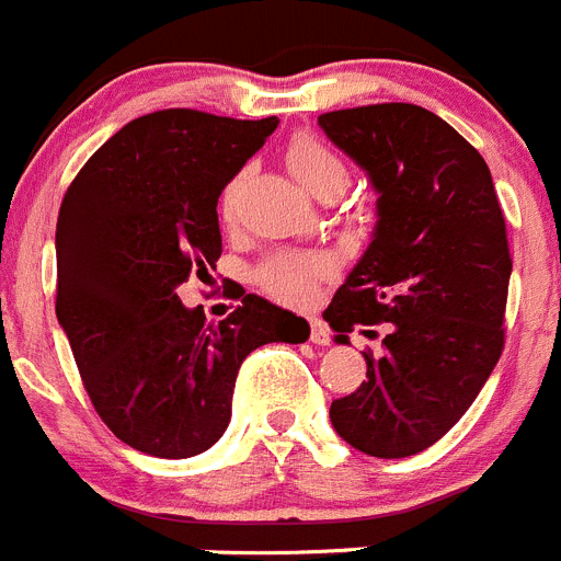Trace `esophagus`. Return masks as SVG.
I'll return each instance as SVG.
<instances>
[{
	"mask_svg": "<svg viewBox=\"0 0 561 561\" xmlns=\"http://www.w3.org/2000/svg\"><path fill=\"white\" fill-rule=\"evenodd\" d=\"M311 341L313 344H330V328L322 319H311Z\"/></svg>",
	"mask_w": 561,
	"mask_h": 561,
	"instance_id": "34e87169",
	"label": "esophagus"
}]
</instances>
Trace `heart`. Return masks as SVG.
<instances>
[{"instance_id": "1", "label": "heart", "mask_w": 561, "mask_h": 561, "mask_svg": "<svg viewBox=\"0 0 561 561\" xmlns=\"http://www.w3.org/2000/svg\"><path fill=\"white\" fill-rule=\"evenodd\" d=\"M286 162L291 173L319 197H339L350 186V168L344 159L324 146L319 137L300 131L291 137L286 148ZM248 170H239L220 192V217L226 222L237 220L239 192H242ZM333 261L319 253H277L270 255L264 264L255 270V280L264 291H270L275 300L289 302V306H311L317 300V291L322 280L333 275Z\"/></svg>"}]
</instances>
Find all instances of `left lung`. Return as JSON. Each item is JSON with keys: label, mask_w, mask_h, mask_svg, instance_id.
Returning <instances> with one entry per match:
<instances>
[{"label": "left lung", "mask_w": 561, "mask_h": 561, "mask_svg": "<svg viewBox=\"0 0 561 561\" xmlns=\"http://www.w3.org/2000/svg\"><path fill=\"white\" fill-rule=\"evenodd\" d=\"M319 126L380 192L375 239L324 322L339 344L386 328L382 355L364 352L366 380L333 399L330 421L357 451L399 460L466 415L504 352V211L482 153L424 106H352Z\"/></svg>", "instance_id": "obj_1"}]
</instances>
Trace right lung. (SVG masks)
Returning a JSON list of instances; mask_svg holds the SVG:
<instances>
[{
	"label": "right lung",
	"mask_w": 561,
	"mask_h": 561,
	"mask_svg": "<svg viewBox=\"0 0 561 561\" xmlns=\"http://www.w3.org/2000/svg\"><path fill=\"white\" fill-rule=\"evenodd\" d=\"M277 129L159 110L112 135L73 175L57 215V319L95 413L131 449L184 460L231 421L244 357L300 344L308 322L259 295L217 324L181 306L186 277L222 253L217 197Z\"/></svg>",
	"instance_id": "1"
}]
</instances>
